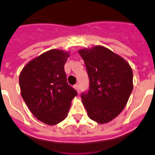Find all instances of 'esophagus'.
I'll return each mask as SVG.
<instances>
[{
    "instance_id": "1",
    "label": "esophagus",
    "mask_w": 155,
    "mask_h": 155,
    "mask_svg": "<svg viewBox=\"0 0 155 155\" xmlns=\"http://www.w3.org/2000/svg\"><path fill=\"white\" fill-rule=\"evenodd\" d=\"M74 88L76 89L77 91H78V92H80V87H79L78 84H75L74 85Z\"/></svg>"
}]
</instances>
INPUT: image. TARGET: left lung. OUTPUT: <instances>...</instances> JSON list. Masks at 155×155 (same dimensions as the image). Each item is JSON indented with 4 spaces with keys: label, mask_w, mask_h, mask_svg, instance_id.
I'll use <instances>...</instances> for the list:
<instances>
[{
    "label": "left lung",
    "mask_w": 155,
    "mask_h": 155,
    "mask_svg": "<svg viewBox=\"0 0 155 155\" xmlns=\"http://www.w3.org/2000/svg\"><path fill=\"white\" fill-rule=\"evenodd\" d=\"M89 78V89L81 94L88 117L99 124L115 118L133 91V70L129 63L104 46L78 51Z\"/></svg>",
    "instance_id": "obj_1"
}]
</instances>
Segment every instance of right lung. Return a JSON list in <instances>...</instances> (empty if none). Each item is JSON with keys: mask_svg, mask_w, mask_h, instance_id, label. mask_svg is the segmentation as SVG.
Returning <instances> with one entry per match:
<instances>
[{"mask_svg": "<svg viewBox=\"0 0 155 155\" xmlns=\"http://www.w3.org/2000/svg\"><path fill=\"white\" fill-rule=\"evenodd\" d=\"M70 51L51 49L30 60L19 74L23 100L39 121L48 125L63 121L77 92L68 84L64 64Z\"/></svg>", "mask_w": 155, "mask_h": 155, "instance_id": "add662e5", "label": "right lung"}]
</instances>
